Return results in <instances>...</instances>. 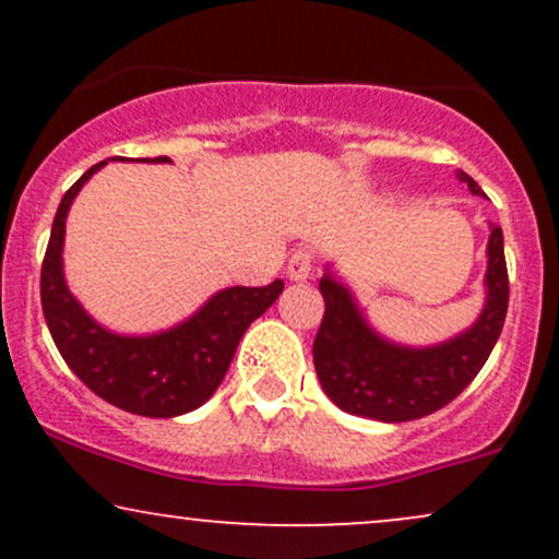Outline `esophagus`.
Returning <instances> with one entry per match:
<instances>
[{"mask_svg":"<svg viewBox=\"0 0 559 559\" xmlns=\"http://www.w3.org/2000/svg\"><path fill=\"white\" fill-rule=\"evenodd\" d=\"M312 273V254L305 252V249H299V252H294L292 258H288V265H286V275L292 281H307Z\"/></svg>","mask_w":559,"mask_h":559,"instance_id":"esophagus-1","label":"esophagus"}]
</instances>
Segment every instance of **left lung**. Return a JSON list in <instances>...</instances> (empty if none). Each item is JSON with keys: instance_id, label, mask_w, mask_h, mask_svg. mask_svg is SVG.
Segmentation results:
<instances>
[{"instance_id": "obj_1", "label": "left lung", "mask_w": 559, "mask_h": 559, "mask_svg": "<svg viewBox=\"0 0 559 559\" xmlns=\"http://www.w3.org/2000/svg\"><path fill=\"white\" fill-rule=\"evenodd\" d=\"M457 178L473 194L484 197L467 173L457 170ZM486 260V301L476 323L433 346H404L383 338L365 320L352 288L333 265H325L320 278L325 316L312 344V362L329 400L344 413L381 423L418 420L447 407L478 376L502 333L510 281L499 226H491Z\"/></svg>"}]
</instances>
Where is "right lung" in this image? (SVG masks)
Returning a JSON list of instances; mask_svg holds the SVG:
<instances>
[{
	"instance_id": "obj_1",
	"label": "right lung",
	"mask_w": 559,
	"mask_h": 559,
	"mask_svg": "<svg viewBox=\"0 0 559 559\" xmlns=\"http://www.w3.org/2000/svg\"><path fill=\"white\" fill-rule=\"evenodd\" d=\"M141 163L170 159L144 157ZM105 165L107 159L83 173L57 207L41 265L44 318L62 360L96 396L144 418H176L202 407L215 394L243 331L278 299L284 281L260 288H221L183 323L144 336H126L96 323L66 284L62 247L70 204Z\"/></svg>"
}]
</instances>
